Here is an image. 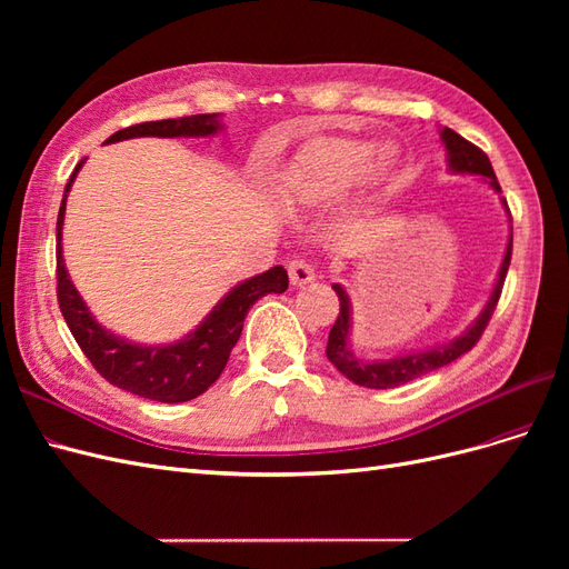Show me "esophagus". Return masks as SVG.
Returning <instances> with one entry per match:
<instances>
[{
    "instance_id": "1",
    "label": "esophagus",
    "mask_w": 569,
    "mask_h": 569,
    "mask_svg": "<svg viewBox=\"0 0 569 569\" xmlns=\"http://www.w3.org/2000/svg\"><path fill=\"white\" fill-rule=\"evenodd\" d=\"M287 272H289V280L295 287H303V284L316 280V270L311 263L306 261V258H291L287 266Z\"/></svg>"
}]
</instances>
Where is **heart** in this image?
I'll list each match as a JSON object with an SVG mask.
<instances>
[{"label":"heart","instance_id":"b5f03b06","mask_svg":"<svg viewBox=\"0 0 569 569\" xmlns=\"http://www.w3.org/2000/svg\"><path fill=\"white\" fill-rule=\"evenodd\" d=\"M370 144L351 137H327L306 147L282 180L284 194L306 206H325L339 199L356 180H377L389 173L391 151L370 158Z\"/></svg>","mask_w":569,"mask_h":569}]
</instances>
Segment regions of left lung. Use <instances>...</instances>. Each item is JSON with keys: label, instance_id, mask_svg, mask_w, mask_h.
<instances>
[{"label": "left lung", "instance_id": "1", "mask_svg": "<svg viewBox=\"0 0 569 569\" xmlns=\"http://www.w3.org/2000/svg\"><path fill=\"white\" fill-rule=\"evenodd\" d=\"M441 140L449 149V166L456 173H470V176H485L489 180V184L496 189V192H501V184L496 180V173L491 168V161L485 151L479 147H475L472 142L465 140L456 130L451 128H443L441 130ZM506 203V201H503ZM508 209V203H506ZM510 256H512V237L508 242L506 256H503V263L501 270H498V280L496 287L491 291V297L485 306V311L475 320V325L470 327L468 332L460 335L458 339L449 341V343H441V347L435 349H427L420 353H408L401 358H391V360H380V363H368V360L358 358L351 349H349V327H351V308H349V297L347 291H343L339 284H332V289L337 291L339 297V316L332 325L330 330V339H327V358H330V363L343 375L349 377L351 382L360 385V387H368V389H391V387H401L410 380H416L420 375H427L432 370H439L443 366L453 363L456 358H460L462 353H468L475 343L485 335L487 325L496 311L498 299H501V291H503V282H506V272L510 266Z\"/></svg>", "mask_w": 569, "mask_h": 569}]
</instances>
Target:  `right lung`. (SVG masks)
<instances>
[{
	"label": "right lung",
	"instance_id": "1",
	"mask_svg": "<svg viewBox=\"0 0 569 569\" xmlns=\"http://www.w3.org/2000/svg\"><path fill=\"white\" fill-rule=\"evenodd\" d=\"M220 128L216 113H199L168 120H149L113 132L109 142L130 140V137H206ZM82 161L78 163V168ZM73 170L66 184V194L78 173ZM66 194L57 220V299L68 330L76 337L78 347L88 356L92 368L118 389L142 396L159 403L192 401L209 389L228 366L230 351L242 335L249 308L266 295H282L289 287L287 270L274 266L256 278L237 284L222 299L211 316L206 318L192 335L168 343V347H140L120 337H113L97 325L88 306L80 299L61 256V226L66 213Z\"/></svg>",
	"mask_w": 569,
	"mask_h": 569
}]
</instances>
